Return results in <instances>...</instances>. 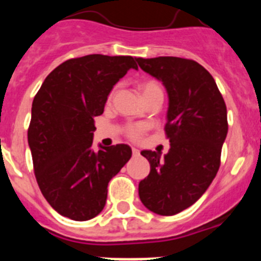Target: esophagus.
Segmentation results:
<instances>
[{
  "label": "esophagus",
  "mask_w": 261,
  "mask_h": 261,
  "mask_svg": "<svg viewBox=\"0 0 261 261\" xmlns=\"http://www.w3.org/2000/svg\"><path fill=\"white\" fill-rule=\"evenodd\" d=\"M132 154H133V156H138L140 155V150H138V149H136V147H133Z\"/></svg>",
  "instance_id": "1"
}]
</instances>
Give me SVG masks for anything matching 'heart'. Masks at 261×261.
<instances>
[{
  "label": "heart",
  "mask_w": 261,
  "mask_h": 261,
  "mask_svg": "<svg viewBox=\"0 0 261 261\" xmlns=\"http://www.w3.org/2000/svg\"><path fill=\"white\" fill-rule=\"evenodd\" d=\"M140 91H141L142 96H144L145 100L147 99L153 98V96L159 95V96H163V90L161 87V85L156 82V81H144L140 84ZM145 128L142 125H132L128 128V136L130 138H138L140 136L144 133Z\"/></svg>",
  "instance_id": "b5f03b06"
}]
</instances>
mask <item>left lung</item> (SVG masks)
<instances>
[{
	"instance_id": "1",
	"label": "left lung",
	"mask_w": 261,
	"mask_h": 261,
	"mask_svg": "<svg viewBox=\"0 0 261 261\" xmlns=\"http://www.w3.org/2000/svg\"><path fill=\"white\" fill-rule=\"evenodd\" d=\"M136 61L167 91L165 130L170 140L163 156L141 151L150 174L138 184V195L149 211L174 216L195 204L216 177L227 135V111L216 81L199 62L170 56Z\"/></svg>"
}]
</instances>
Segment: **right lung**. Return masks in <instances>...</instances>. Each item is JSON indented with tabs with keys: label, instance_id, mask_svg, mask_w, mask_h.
I'll use <instances>...</instances> for the list:
<instances>
[{
	"label": "right lung",
	"instance_id": "right-lung-1",
	"mask_svg": "<svg viewBox=\"0 0 261 261\" xmlns=\"http://www.w3.org/2000/svg\"><path fill=\"white\" fill-rule=\"evenodd\" d=\"M129 69H138L132 56L68 60L34 98L27 136L36 180L50 206L70 220H91L103 211L108 183L132 156L125 144L93 149L94 117Z\"/></svg>",
	"mask_w": 261,
	"mask_h": 261
}]
</instances>
